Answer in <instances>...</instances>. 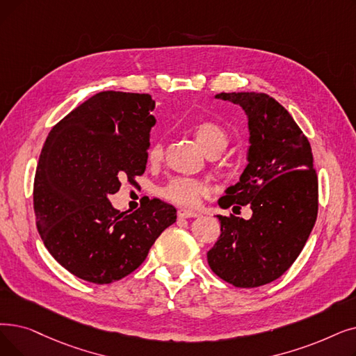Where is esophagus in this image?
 <instances>
[{"mask_svg":"<svg viewBox=\"0 0 356 356\" xmlns=\"http://www.w3.org/2000/svg\"><path fill=\"white\" fill-rule=\"evenodd\" d=\"M177 216L179 218H193V216H197V213L193 211H189V209H179Z\"/></svg>","mask_w":356,"mask_h":356,"instance_id":"esophagus-1","label":"esophagus"}]
</instances>
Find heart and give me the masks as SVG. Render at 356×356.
Here are the masks:
<instances>
[{"label":"heart","instance_id":"heart-1","mask_svg":"<svg viewBox=\"0 0 356 356\" xmlns=\"http://www.w3.org/2000/svg\"><path fill=\"white\" fill-rule=\"evenodd\" d=\"M193 135L197 144L204 148L208 156L216 154L218 156L222 152L228 144V136L225 129L212 120H200L193 125ZM163 145L161 143H154L148 151L149 163H159L163 159ZM208 195L207 184L192 180L177 177L170 180V183L163 189V196L168 199L170 202L177 204L180 207L193 208L199 204L200 197Z\"/></svg>","mask_w":356,"mask_h":356}]
</instances>
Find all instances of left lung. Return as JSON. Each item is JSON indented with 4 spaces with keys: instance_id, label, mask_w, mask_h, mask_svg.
Listing matches in <instances>:
<instances>
[{
    "instance_id": "1",
    "label": "left lung",
    "mask_w": 356,
    "mask_h": 356,
    "mask_svg": "<svg viewBox=\"0 0 356 356\" xmlns=\"http://www.w3.org/2000/svg\"><path fill=\"white\" fill-rule=\"evenodd\" d=\"M215 99L238 104L250 134L249 164L218 205H249L253 215H216L221 234L207 253L208 264L225 282L254 288L284 275L310 237L318 209L313 152L285 107L265 92H220Z\"/></svg>"
}]
</instances>
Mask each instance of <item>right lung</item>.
<instances>
[{"instance_id": "1", "label": "right lung", "mask_w": 356, "mask_h": 356, "mask_svg": "<svg viewBox=\"0 0 356 356\" xmlns=\"http://www.w3.org/2000/svg\"><path fill=\"white\" fill-rule=\"evenodd\" d=\"M154 107L149 95L102 91L46 138L33 186L36 227L52 257L80 280L100 285L122 280L176 222V208L160 199H148L132 213L109 200L120 179L135 183L145 172Z\"/></svg>"}]
</instances>
